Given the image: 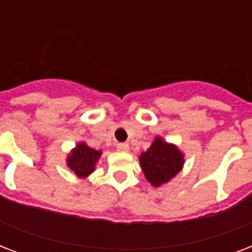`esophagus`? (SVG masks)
<instances>
[{
    "instance_id": "esophagus-1",
    "label": "esophagus",
    "mask_w": 252,
    "mask_h": 252,
    "mask_svg": "<svg viewBox=\"0 0 252 252\" xmlns=\"http://www.w3.org/2000/svg\"><path fill=\"white\" fill-rule=\"evenodd\" d=\"M116 149H118L119 152H128V150H129V145H128V144H123V142H120V144L116 145Z\"/></svg>"
}]
</instances>
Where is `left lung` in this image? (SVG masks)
Returning <instances> with one entry per match:
<instances>
[{
	"label": "left lung",
	"instance_id": "obj_1",
	"mask_svg": "<svg viewBox=\"0 0 252 252\" xmlns=\"http://www.w3.org/2000/svg\"><path fill=\"white\" fill-rule=\"evenodd\" d=\"M138 161L146 180L154 187H161L182 171L184 154L175 144L156 136L149 149L142 152Z\"/></svg>",
	"mask_w": 252,
	"mask_h": 252
}]
</instances>
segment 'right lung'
<instances>
[{"instance_id": "1", "label": "right lung", "mask_w": 252, "mask_h": 252, "mask_svg": "<svg viewBox=\"0 0 252 252\" xmlns=\"http://www.w3.org/2000/svg\"><path fill=\"white\" fill-rule=\"evenodd\" d=\"M100 156V150L93 149L86 142L81 141L69 152L66 157V166L74 172V175L85 179L95 171V165Z\"/></svg>"}]
</instances>
